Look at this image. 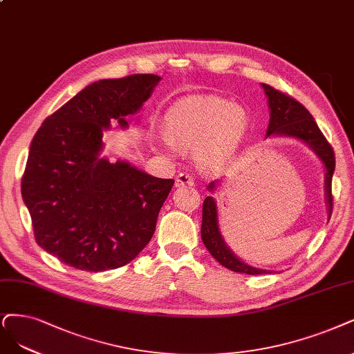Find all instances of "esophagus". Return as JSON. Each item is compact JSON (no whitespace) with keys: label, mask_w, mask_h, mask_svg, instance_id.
I'll return each instance as SVG.
<instances>
[{"label":"esophagus","mask_w":354,"mask_h":354,"mask_svg":"<svg viewBox=\"0 0 354 354\" xmlns=\"http://www.w3.org/2000/svg\"><path fill=\"white\" fill-rule=\"evenodd\" d=\"M175 187L182 188V187H194V179L188 174H179L175 179Z\"/></svg>","instance_id":"esophagus-1"}]
</instances>
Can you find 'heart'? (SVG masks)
Instances as JSON below:
<instances>
[{
    "label": "heart",
    "mask_w": 354,
    "mask_h": 354,
    "mask_svg": "<svg viewBox=\"0 0 354 354\" xmlns=\"http://www.w3.org/2000/svg\"><path fill=\"white\" fill-rule=\"evenodd\" d=\"M250 118L245 109L214 96H188L165 113V136H154L160 149L195 150L201 166L226 162L243 140Z\"/></svg>",
    "instance_id": "b5f03b06"
}]
</instances>
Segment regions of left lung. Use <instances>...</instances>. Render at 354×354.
<instances>
[{
    "mask_svg": "<svg viewBox=\"0 0 354 354\" xmlns=\"http://www.w3.org/2000/svg\"><path fill=\"white\" fill-rule=\"evenodd\" d=\"M261 86H263L266 91L268 109H270V124L267 128L266 138L268 137L296 138L299 141L305 142L322 162L325 169L324 192H325V203H326V208H328V220H330L333 213L331 182H333V174L335 169V156H334L333 147L330 146L328 141L325 140L317 122L313 121L312 115L304 104H300L293 97L281 93V91L276 90L268 84H261ZM216 187H217V180H213L212 184L207 187V189L213 192ZM201 239L208 252H210L221 266L234 272L250 274V276L272 272L270 270L255 268L250 264H246L232 252V250L226 245L223 236H221L220 233L217 203L213 197H207L203 204Z\"/></svg>",
    "mask_w": 354,
    "mask_h": 354,
    "instance_id": "8db88e82",
    "label": "left lung"
}]
</instances>
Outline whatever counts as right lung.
I'll use <instances>...</instances> for the list:
<instances>
[{
	"label": "right lung",
	"mask_w": 354,
	"mask_h": 354,
	"mask_svg": "<svg viewBox=\"0 0 354 354\" xmlns=\"http://www.w3.org/2000/svg\"><path fill=\"white\" fill-rule=\"evenodd\" d=\"M160 77L104 78L44 121L32 140L21 197L35 239L61 263L90 272L131 263L156 230L174 179L102 157L103 131L142 108Z\"/></svg>",
	"instance_id": "right-lung-1"
}]
</instances>
